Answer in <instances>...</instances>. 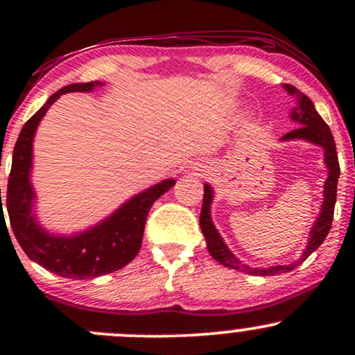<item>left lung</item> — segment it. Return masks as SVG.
<instances>
[{
	"label": "left lung",
	"mask_w": 355,
	"mask_h": 355,
	"mask_svg": "<svg viewBox=\"0 0 355 355\" xmlns=\"http://www.w3.org/2000/svg\"><path fill=\"white\" fill-rule=\"evenodd\" d=\"M291 95H295L297 98V108L292 112V120L299 121V128L292 130V132L285 133L282 140H294V138H302V140L312 141V144L320 145L325 152V165L329 168V177L325 180L324 185V203H322V210L319 218H317L315 225L311 232V240H309V245L305 248L302 259L297 260L295 263L291 266H275L270 268H250L245 263L240 262L239 259H235V255L227 248L223 243L222 237L218 235L217 229L214 227L210 218V203H211V193L210 185L203 187V203H202V211H200V229L205 235L207 240V248L217 262L222 266L237 268V270L245 272V274H254V275H277L284 274V272H291L299 266L300 262H304L313 250H317L322 245L325 237H327L329 230L332 227V218H334V207H336V198H337V180H339L340 175V166H339V158H337L336 152V141L331 133L329 125L322 120V116L317 113L315 107L307 95H304L300 89H297L292 85H284Z\"/></svg>",
	"instance_id": "left-lung-1"
}]
</instances>
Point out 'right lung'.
Instances as JSON below:
<instances>
[{
    "instance_id": "1",
    "label": "right lung",
    "mask_w": 355,
    "mask_h": 355,
    "mask_svg": "<svg viewBox=\"0 0 355 355\" xmlns=\"http://www.w3.org/2000/svg\"><path fill=\"white\" fill-rule=\"evenodd\" d=\"M98 87H103L101 81L75 83L51 95L50 100L24 123L16 140L13 164L8 177L5 209L10 215V223L16 240L31 260L53 274L67 279H93L120 270L126 263L132 262L141 247L146 215L150 209L155 200H158L175 185L173 178H168L152 189L141 191L100 225L73 237L50 235L36 223L35 215L31 214L35 193L30 183L31 148H33L36 126L48 108L60 98V95L68 92H92L93 88ZM0 215L1 218L5 217L3 202Z\"/></svg>"
}]
</instances>
